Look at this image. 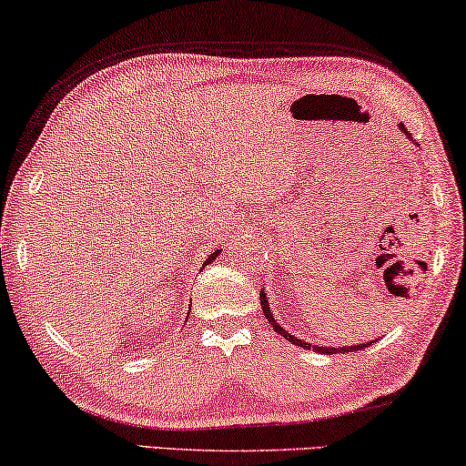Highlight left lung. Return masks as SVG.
Listing matches in <instances>:
<instances>
[{
  "label": "left lung",
  "instance_id": "1",
  "mask_svg": "<svg viewBox=\"0 0 466 466\" xmlns=\"http://www.w3.org/2000/svg\"><path fill=\"white\" fill-rule=\"evenodd\" d=\"M400 130L402 132H407V128H404V126L400 124ZM409 135V132H407ZM410 137V135H409ZM261 308H263V314H265V319H268L269 321V325H274V329L278 331V334L280 336H285L289 342H293V344H298V347H301V349H312V351H317V353H329V355H334V353H353V351H361V349L364 347H368V344L370 342H361V344H351V347H319V344H310V342H304V340H299V338H295V336H291L289 334V331L282 328L280 323L276 321L274 319V314H271V308H269V304H268V293H265V289L261 291Z\"/></svg>",
  "mask_w": 466,
  "mask_h": 466
}]
</instances>
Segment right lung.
<instances>
[{
	"mask_svg": "<svg viewBox=\"0 0 466 466\" xmlns=\"http://www.w3.org/2000/svg\"><path fill=\"white\" fill-rule=\"evenodd\" d=\"M216 257H218V250H216V252H211V255H209V257H208V258H205V263H203V268H205V265H209V263H211V261H214V258H216Z\"/></svg>",
	"mask_w": 466,
	"mask_h": 466,
	"instance_id": "obj_1",
	"label": "right lung"
}]
</instances>
